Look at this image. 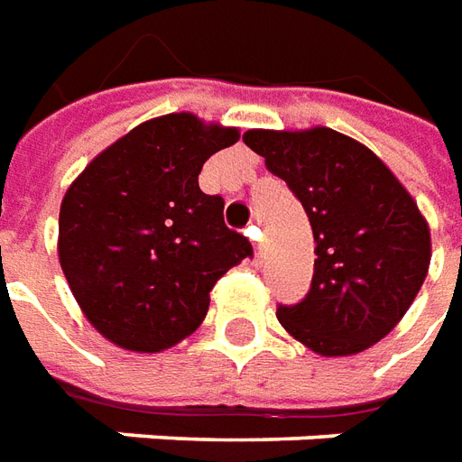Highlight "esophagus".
<instances>
[{"mask_svg": "<svg viewBox=\"0 0 462 462\" xmlns=\"http://www.w3.org/2000/svg\"><path fill=\"white\" fill-rule=\"evenodd\" d=\"M246 234L254 238V241H258V244H254V258H256V261H261V258H263V246H261V231H258L256 226H248Z\"/></svg>", "mask_w": 462, "mask_h": 462, "instance_id": "34e87169", "label": "esophagus"}]
</instances>
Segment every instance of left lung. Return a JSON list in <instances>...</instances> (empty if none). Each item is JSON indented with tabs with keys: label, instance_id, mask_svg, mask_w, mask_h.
<instances>
[{
	"label": "left lung",
	"instance_id": "8db88e82",
	"mask_svg": "<svg viewBox=\"0 0 462 462\" xmlns=\"http://www.w3.org/2000/svg\"><path fill=\"white\" fill-rule=\"evenodd\" d=\"M309 214L313 281L296 306H278L281 326L319 356H356L385 338L418 296L430 266V228L395 173L365 146L328 126L248 129Z\"/></svg>",
	"mask_w": 462,
	"mask_h": 462
}]
</instances>
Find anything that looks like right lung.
Masks as SVG:
<instances>
[{"instance_id": "1", "label": "right lung", "mask_w": 462, "mask_h": 462, "mask_svg": "<svg viewBox=\"0 0 462 462\" xmlns=\"http://www.w3.org/2000/svg\"><path fill=\"white\" fill-rule=\"evenodd\" d=\"M236 126L166 114L94 156L59 208V263L81 313L134 353H162L206 319L211 289L251 256L224 224V199L199 189L208 156Z\"/></svg>"}]
</instances>
